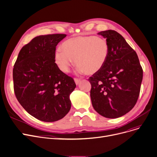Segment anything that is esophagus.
Wrapping results in <instances>:
<instances>
[{
	"mask_svg": "<svg viewBox=\"0 0 157 157\" xmlns=\"http://www.w3.org/2000/svg\"><path fill=\"white\" fill-rule=\"evenodd\" d=\"M74 81H75V83H76V84L78 85L81 81V79H78V78H74Z\"/></svg>",
	"mask_w": 157,
	"mask_h": 157,
	"instance_id": "34e87169",
	"label": "esophagus"
}]
</instances>
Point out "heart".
I'll use <instances>...</instances> for the list:
<instances>
[{
  "instance_id": "heart-1",
  "label": "heart",
  "mask_w": 157,
  "mask_h": 157,
  "mask_svg": "<svg viewBox=\"0 0 157 157\" xmlns=\"http://www.w3.org/2000/svg\"><path fill=\"white\" fill-rule=\"evenodd\" d=\"M62 49L55 52V62L59 69L68 72L74 63L79 74H94L105 65L109 53V45L105 39L95 36H81L66 40Z\"/></svg>"
}]
</instances>
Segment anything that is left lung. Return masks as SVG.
<instances>
[{"label": "left lung", "mask_w": 157, "mask_h": 157, "mask_svg": "<svg viewBox=\"0 0 157 157\" xmlns=\"http://www.w3.org/2000/svg\"><path fill=\"white\" fill-rule=\"evenodd\" d=\"M106 38L109 53L103 67L88 80L94 110L102 116L115 119L130 111L138 100L143 77L136 52L119 33H98Z\"/></svg>", "instance_id": "left-lung-1"}]
</instances>
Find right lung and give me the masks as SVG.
<instances>
[{"instance_id":"1","label":"right lung","mask_w":157,"mask_h":157,"mask_svg":"<svg viewBox=\"0 0 157 157\" xmlns=\"http://www.w3.org/2000/svg\"><path fill=\"white\" fill-rule=\"evenodd\" d=\"M65 34L40 35L20 51L13 67V87L19 103L44 122L63 118L69 112L70 94L76 85L55 63L56 47Z\"/></svg>"}]
</instances>
